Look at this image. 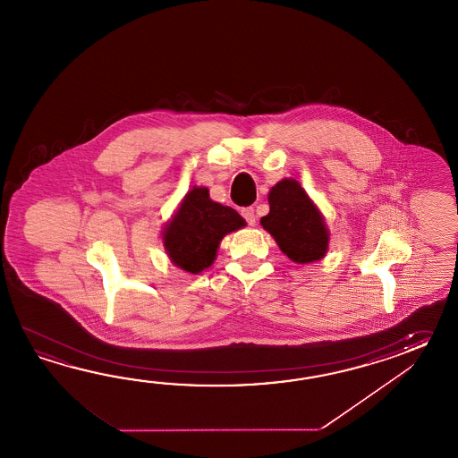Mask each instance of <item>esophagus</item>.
Returning <instances> with one entry per match:
<instances>
[{"instance_id":"1","label":"esophagus","mask_w":458,"mask_h":458,"mask_svg":"<svg viewBox=\"0 0 458 458\" xmlns=\"http://www.w3.org/2000/svg\"><path fill=\"white\" fill-rule=\"evenodd\" d=\"M241 213H242L243 219L249 223V225H255V223H257V215H255V209H253V208H243Z\"/></svg>"}]
</instances>
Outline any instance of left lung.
I'll return each mask as SVG.
<instances>
[{
	"instance_id": "left-lung-1",
	"label": "left lung",
	"mask_w": 458,
	"mask_h": 458,
	"mask_svg": "<svg viewBox=\"0 0 458 458\" xmlns=\"http://www.w3.org/2000/svg\"><path fill=\"white\" fill-rule=\"evenodd\" d=\"M270 213L260 225L294 263L318 262L326 257L331 233L321 209L294 178H283L270 188Z\"/></svg>"
}]
</instances>
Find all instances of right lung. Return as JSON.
<instances>
[{"label": "right lung", "instance_id": "add662e5", "mask_svg": "<svg viewBox=\"0 0 458 458\" xmlns=\"http://www.w3.org/2000/svg\"><path fill=\"white\" fill-rule=\"evenodd\" d=\"M245 225L235 209L213 201L206 186H193L162 231L164 249L180 270L198 275L215 263L225 235Z\"/></svg>", "mask_w": 458, "mask_h": 458}]
</instances>
